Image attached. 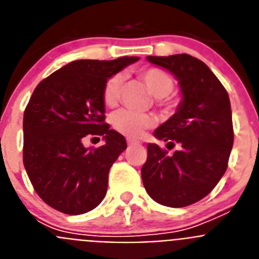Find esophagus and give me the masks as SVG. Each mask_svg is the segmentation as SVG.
Masks as SVG:
<instances>
[{
  "label": "esophagus",
  "instance_id": "obj_1",
  "mask_svg": "<svg viewBox=\"0 0 259 259\" xmlns=\"http://www.w3.org/2000/svg\"><path fill=\"white\" fill-rule=\"evenodd\" d=\"M127 144L130 146L131 145H136V144H139V141H136V140H132V139H127Z\"/></svg>",
  "mask_w": 259,
  "mask_h": 259
}]
</instances>
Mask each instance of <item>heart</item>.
Here are the masks:
<instances>
[{
	"mask_svg": "<svg viewBox=\"0 0 259 259\" xmlns=\"http://www.w3.org/2000/svg\"><path fill=\"white\" fill-rule=\"evenodd\" d=\"M145 87L150 93L158 98L161 102L171 105L167 102V96L172 92L174 80L170 75L164 72L161 68H145L139 74ZM123 76L120 74H115L107 79L102 91V98L106 106H115L120 97ZM153 118L149 114H140L128 111V110H119L111 116V125L119 134L124 135L130 139H139L144 135V132L153 124Z\"/></svg>",
	"mask_w": 259,
	"mask_h": 259,
	"instance_id": "obj_1",
	"label": "heart"
}]
</instances>
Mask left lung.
<instances>
[{"instance_id": "left-lung-1", "label": "left lung", "mask_w": 259, "mask_h": 259, "mask_svg": "<svg viewBox=\"0 0 259 259\" xmlns=\"http://www.w3.org/2000/svg\"><path fill=\"white\" fill-rule=\"evenodd\" d=\"M146 59L176 77L182 101L153 134L172 148L179 143L180 149L168 155L157 144H148L144 187L161 205L188 206L206 197L227 170L233 145L230 97L212 71L189 54Z\"/></svg>"}]
</instances>
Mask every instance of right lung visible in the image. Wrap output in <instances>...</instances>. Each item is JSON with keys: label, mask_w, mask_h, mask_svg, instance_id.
I'll return each instance as SVG.
<instances>
[{"label": "right lung", "mask_w": 259, "mask_h": 259, "mask_svg": "<svg viewBox=\"0 0 259 259\" xmlns=\"http://www.w3.org/2000/svg\"><path fill=\"white\" fill-rule=\"evenodd\" d=\"M139 59L70 62L32 93L23 116V163L36 193L53 209L79 215L104 200L110 167L127 143L105 123L102 91L109 77ZM88 134L102 136L105 144L85 148Z\"/></svg>", "instance_id": "obj_1"}]
</instances>
